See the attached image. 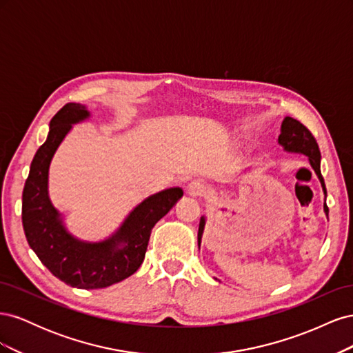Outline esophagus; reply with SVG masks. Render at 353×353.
<instances>
[{
	"label": "esophagus",
	"mask_w": 353,
	"mask_h": 353,
	"mask_svg": "<svg viewBox=\"0 0 353 353\" xmlns=\"http://www.w3.org/2000/svg\"><path fill=\"white\" fill-rule=\"evenodd\" d=\"M187 193L190 194V196H203V194H206V191H208V185L203 183V181H200V179H193L191 181V183L187 185Z\"/></svg>",
	"instance_id": "1"
}]
</instances>
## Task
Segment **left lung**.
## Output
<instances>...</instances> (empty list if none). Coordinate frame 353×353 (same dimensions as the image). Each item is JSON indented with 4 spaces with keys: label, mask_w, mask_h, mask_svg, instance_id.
I'll return each mask as SVG.
<instances>
[{
    "label": "left lung",
    "mask_w": 353,
    "mask_h": 353,
    "mask_svg": "<svg viewBox=\"0 0 353 353\" xmlns=\"http://www.w3.org/2000/svg\"><path fill=\"white\" fill-rule=\"evenodd\" d=\"M279 143L285 148L287 152L303 153L309 157L311 166L314 168L319 181H321L324 194H327L324 178L321 175V169H319V160H321V153H319V147H318V143L315 140V137L312 135V132L309 131L303 123L293 119V117L287 116L284 122H283V125H281V135L279 138ZM324 210H325L327 216H328L327 205H324ZM203 228H205V218H201L200 223H199V234H197L199 244H200V239H201V234H203Z\"/></svg>",
    "instance_id": "obj_1"
}]
</instances>
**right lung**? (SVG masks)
<instances>
[{
    "instance_id": "right-lung-1",
    "label": "right lung",
    "mask_w": 353,
    "mask_h": 353,
    "mask_svg": "<svg viewBox=\"0 0 353 353\" xmlns=\"http://www.w3.org/2000/svg\"><path fill=\"white\" fill-rule=\"evenodd\" d=\"M87 116L85 105L77 103L65 104L54 114L47 141L30 163L22 199V222L30 249L59 280L85 290L109 287L140 268L153 227L184 194L181 188H169L148 197L105 241L90 244L69 236L48 199V168L72 123Z\"/></svg>"
}]
</instances>
